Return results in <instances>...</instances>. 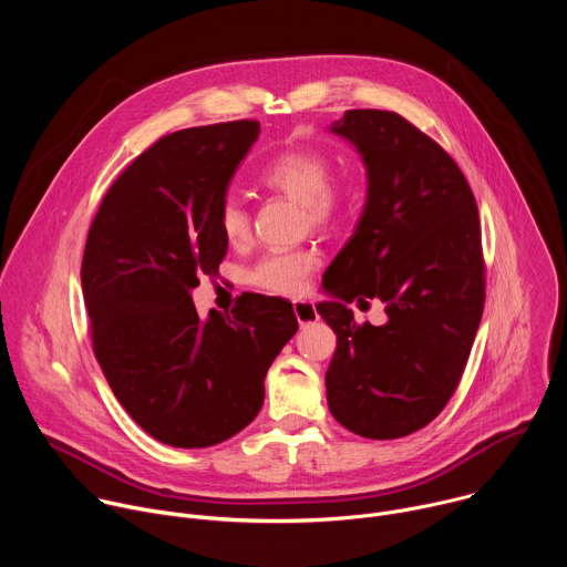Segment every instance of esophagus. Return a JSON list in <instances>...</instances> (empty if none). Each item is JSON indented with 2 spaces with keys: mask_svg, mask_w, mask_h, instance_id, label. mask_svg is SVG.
Returning <instances> with one entry per match:
<instances>
[{
  "mask_svg": "<svg viewBox=\"0 0 567 567\" xmlns=\"http://www.w3.org/2000/svg\"><path fill=\"white\" fill-rule=\"evenodd\" d=\"M293 313H296V318L300 322V328L309 326V322H313L318 318V311H316L313 302H307V300H296L293 302Z\"/></svg>",
  "mask_w": 567,
  "mask_h": 567,
  "instance_id": "obj_1",
  "label": "esophagus"
}]
</instances>
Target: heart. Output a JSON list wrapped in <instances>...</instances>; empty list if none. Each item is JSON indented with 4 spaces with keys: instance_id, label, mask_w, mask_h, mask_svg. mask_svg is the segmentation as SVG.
I'll return each instance as SVG.
<instances>
[{
    "instance_id": "b5f03b06",
    "label": "heart",
    "mask_w": 567,
    "mask_h": 567,
    "mask_svg": "<svg viewBox=\"0 0 567 567\" xmlns=\"http://www.w3.org/2000/svg\"><path fill=\"white\" fill-rule=\"evenodd\" d=\"M334 161L313 147L285 150L269 161L262 173L265 186L302 204L309 224L318 228L337 226L357 206L361 188L352 177L332 179ZM219 230L230 245L249 237L251 217L239 197L228 195L219 206ZM316 267V256L307 249L271 251L249 269V282L274 296H296Z\"/></svg>"
}]
</instances>
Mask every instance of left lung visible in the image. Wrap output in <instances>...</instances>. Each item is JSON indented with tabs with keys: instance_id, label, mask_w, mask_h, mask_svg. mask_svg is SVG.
<instances>
[{
	"instance_id": "left-lung-1",
	"label": "left lung",
	"mask_w": 567,
	"mask_h": 567,
	"mask_svg": "<svg viewBox=\"0 0 567 567\" xmlns=\"http://www.w3.org/2000/svg\"><path fill=\"white\" fill-rule=\"evenodd\" d=\"M363 158L354 235L322 276L316 311L337 332L326 374L334 420L368 440L431 424L455 392L484 307L473 193L455 161L394 112L350 110L332 127ZM381 299L389 320L359 327L347 302Z\"/></svg>"
}]
</instances>
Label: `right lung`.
<instances>
[{"label": "right lung", "mask_w": 567, "mask_h": 567, "mask_svg": "<svg viewBox=\"0 0 567 567\" xmlns=\"http://www.w3.org/2000/svg\"><path fill=\"white\" fill-rule=\"evenodd\" d=\"M258 134V121H230L158 138L112 184L87 235L80 280L94 354L127 415L177 449L249 426L298 330L280 298L247 296L202 320L190 296L226 256L219 206Z\"/></svg>", "instance_id": "right-lung-1"}]
</instances>
